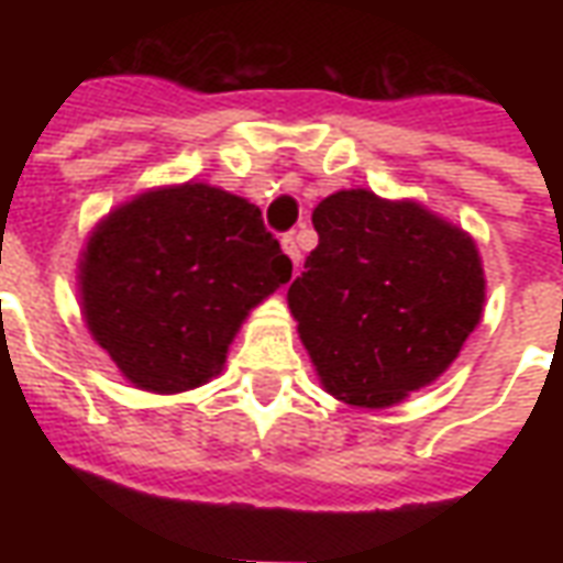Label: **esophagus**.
<instances>
[{"label":"esophagus","instance_id":"obj_1","mask_svg":"<svg viewBox=\"0 0 563 563\" xmlns=\"http://www.w3.org/2000/svg\"><path fill=\"white\" fill-rule=\"evenodd\" d=\"M280 244H283V253L292 258V265H295V268H298V265H301V250H298V244H295L292 234H286Z\"/></svg>","mask_w":563,"mask_h":563}]
</instances>
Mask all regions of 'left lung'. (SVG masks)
Returning <instances> with one entry per match:
<instances>
[{"label":"left lung","instance_id":"8db88e82","mask_svg":"<svg viewBox=\"0 0 563 563\" xmlns=\"http://www.w3.org/2000/svg\"><path fill=\"white\" fill-rule=\"evenodd\" d=\"M313 229L319 244L286 301L322 389L386 410L443 377L483 319L471 234L413 198L371 189L322 198Z\"/></svg>","mask_w":563,"mask_h":563}]
</instances>
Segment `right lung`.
<instances>
[{
    "mask_svg": "<svg viewBox=\"0 0 563 563\" xmlns=\"http://www.w3.org/2000/svg\"><path fill=\"white\" fill-rule=\"evenodd\" d=\"M289 277L256 205L186 180L96 222L78 258L80 313L135 389L180 395L220 374L250 310Z\"/></svg>",
    "mask_w": 563,
    "mask_h": 563,
    "instance_id": "right-lung-1",
    "label": "right lung"
}]
</instances>
